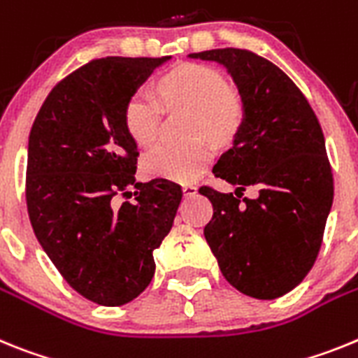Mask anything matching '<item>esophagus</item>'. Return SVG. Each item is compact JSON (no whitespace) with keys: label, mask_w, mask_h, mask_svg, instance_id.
Returning <instances> with one entry per match:
<instances>
[{"label":"esophagus","mask_w":358,"mask_h":358,"mask_svg":"<svg viewBox=\"0 0 358 358\" xmlns=\"http://www.w3.org/2000/svg\"><path fill=\"white\" fill-rule=\"evenodd\" d=\"M182 191H183V196L189 198V196H194V194H196L198 187L194 185V183H183Z\"/></svg>","instance_id":"obj_1"}]
</instances>
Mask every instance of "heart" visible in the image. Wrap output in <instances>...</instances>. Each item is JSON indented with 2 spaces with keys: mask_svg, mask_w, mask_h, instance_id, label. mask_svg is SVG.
Masks as SVG:
<instances>
[{
  "mask_svg": "<svg viewBox=\"0 0 358 358\" xmlns=\"http://www.w3.org/2000/svg\"><path fill=\"white\" fill-rule=\"evenodd\" d=\"M158 88L169 106H189L194 110L191 135H207L216 142H225L243 124V99L214 68L182 64L162 77ZM160 115V99L148 90H136L124 108V126L136 144L149 145L158 135ZM210 158L213 149L201 138L187 144L162 142L145 153L142 166L149 176L192 182L201 175Z\"/></svg>",
  "mask_w": 358,
  "mask_h": 358,
  "instance_id": "b5f03b06",
  "label": "heart"
}]
</instances>
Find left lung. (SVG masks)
Returning <instances> with one entry per match:
<instances>
[{"mask_svg": "<svg viewBox=\"0 0 358 358\" xmlns=\"http://www.w3.org/2000/svg\"><path fill=\"white\" fill-rule=\"evenodd\" d=\"M227 68L245 119L213 173L232 192L200 187L214 207L203 229L223 278L241 294L275 299L310 272L334 203L324 135L301 90L254 52L217 48L189 54ZM256 187L254 201L238 192Z\"/></svg>", "mask_w": 358, "mask_h": 358, "instance_id": "left-lung-1", "label": "left lung"}]
</instances>
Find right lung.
<instances>
[{
	"label": "right lung",
	"mask_w": 358,
	"mask_h": 358,
	"mask_svg": "<svg viewBox=\"0 0 358 358\" xmlns=\"http://www.w3.org/2000/svg\"><path fill=\"white\" fill-rule=\"evenodd\" d=\"M169 59H95L48 93L30 129L27 207L37 241L68 285L102 306L145 290L182 200L178 183L136 182L138 151L124 126L129 95ZM120 190L134 201H115Z\"/></svg>",
	"instance_id": "right-lung-1"
}]
</instances>
